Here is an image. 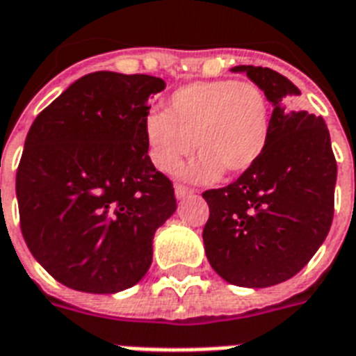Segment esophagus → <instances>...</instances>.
Here are the masks:
<instances>
[{
	"label": "esophagus",
	"mask_w": 356,
	"mask_h": 356,
	"mask_svg": "<svg viewBox=\"0 0 356 356\" xmlns=\"http://www.w3.org/2000/svg\"><path fill=\"white\" fill-rule=\"evenodd\" d=\"M175 193H176V198H186V197H191L195 191H193L191 187L181 186V184H178V186L175 187Z\"/></svg>",
	"instance_id": "obj_1"
}]
</instances>
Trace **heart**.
Here are the masks:
<instances>
[{
    "instance_id": "b5f03b06",
    "label": "heart",
    "mask_w": 356,
    "mask_h": 356,
    "mask_svg": "<svg viewBox=\"0 0 356 356\" xmlns=\"http://www.w3.org/2000/svg\"><path fill=\"white\" fill-rule=\"evenodd\" d=\"M271 109L266 92L252 81H195L169 98L167 111L145 118V137L152 163L163 172L180 167L193 145L200 158L186 175L211 180L221 170L238 176L266 152Z\"/></svg>"
}]
</instances>
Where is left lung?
I'll use <instances>...</instances> for the list:
<instances>
[{
	"label": "left lung",
	"instance_id": "1",
	"mask_svg": "<svg viewBox=\"0 0 356 356\" xmlns=\"http://www.w3.org/2000/svg\"><path fill=\"white\" fill-rule=\"evenodd\" d=\"M273 104L266 152L238 180L202 193V239L213 271L243 288H267L307 266L334 216L336 159L321 117L293 109L299 89L282 74L239 65Z\"/></svg>",
	"mask_w": 356,
	"mask_h": 356
}]
</instances>
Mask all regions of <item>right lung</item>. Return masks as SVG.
<instances>
[{"label": "right lung", "instance_id": "obj_1", "mask_svg": "<svg viewBox=\"0 0 356 356\" xmlns=\"http://www.w3.org/2000/svg\"><path fill=\"white\" fill-rule=\"evenodd\" d=\"M163 89L147 74H87L31 124L16 170L20 228L57 282L117 293L147 275L154 234L176 211L145 137Z\"/></svg>", "mask_w": 356, "mask_h": 356}]
</instances>
